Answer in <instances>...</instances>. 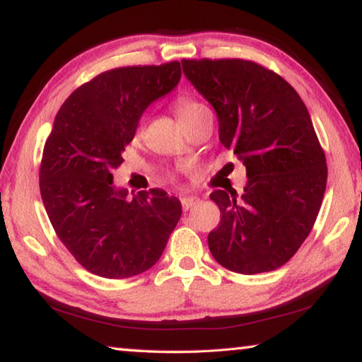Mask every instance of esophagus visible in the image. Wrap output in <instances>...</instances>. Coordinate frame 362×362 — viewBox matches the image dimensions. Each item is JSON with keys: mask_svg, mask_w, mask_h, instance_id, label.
<instances>
[{"mask_svg": "<svg viewBox=\"0 0 362 362\" xmlns=\"http://www.w3.org/2000/svg\"><path fill=\"white\" fill-rule=\"evenodd\" d=\"M198 203H199V199L194 198V196H185V198H182V207L185 211L192 209V207L196 206Z\"/></svg>", "mask_w": 362, "mask_h": 362, "instance_id": "1", "label": "esophagus"}]
</instances>
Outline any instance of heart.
Wrapping results in <instances>:
<instances>
[{
  "label": "heart",
  "instance_id": "heart-1",
  "mask_svg": "<svg viewBox=\"0 0 362 362\" xmlns=\"http://www.w3.org/2000/svg\"><path fill=\"white\" fill-rule=\"evenodd\" d=\"M201 107H203V105H201L199 102H196L193 99H188V97H180V99L177 100V103H175L177 115H179V118H185L187 115L193 113L194 110H198Z\"/></svg>",
  "mask_w": 362,
  "mask_h": 362
}]
</instances>
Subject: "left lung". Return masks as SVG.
Returning a JSON list of instances; mask_svg holds the SVG:
<instances>
[{
	"label": "left lung",
	"instance_id": "8db88e82",
	"mask_svg": "<svg viewBox=\"0 0 362 362\" xmlns=\"http://www.w3.org/2000/svg\"><path fill=\"white\" fill-rule=\"evenodd\" d=\"M183 75L216 110L218 139L246 166L247 183L216 189L220 223L207 243L220 265L243 274L289 262L316 222L326 156L297 90L250 60H182Z\"/></svg>",
	"mask_w": 362,
	"mask_h": 362
}]
</instances>
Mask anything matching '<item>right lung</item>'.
Returning <instances> with one entry per match:
<instances>
[{"instance_id":"right-lung-1","label":"right lung","mask_w":362,"mask_h":362,"mask_svg":"<svg viewBox=\"0 0 362 362\" xmlns=\"http://www.w3.org/2000/svg\"><path fill=\"white\" fill-rule=\"evenodd\" d=\"M179 62L103 71L60 107L46 140L40 189L59 240L97 276L124 279L151 268L182 216L161 188L127 196L113 170L151 102L180 81Z\"/></svg>"}]
</instances>
